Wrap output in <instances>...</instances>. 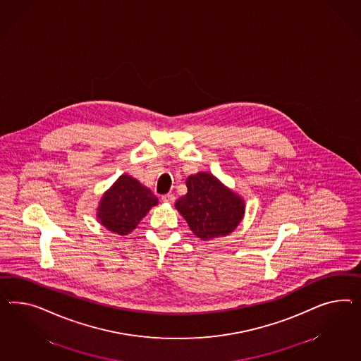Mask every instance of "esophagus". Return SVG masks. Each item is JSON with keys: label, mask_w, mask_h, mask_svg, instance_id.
I'll return each instance as SVG.
<instances>
[{"label": "esophagus", "mask_w": 361, "mask_h": 361, "mask_svg": "<svg viewBox=\"0 0 361 361\" xmlns=\"http://www.w3.org/2000/svg\"><path fill=\"white\" fill-rule=\"evenodd\" d=\"M161 200H163V202H166V204H173L176 197L173 195H164L161 197Z\"/></svg>", "instance_id": "obj_1"}]
</instances>
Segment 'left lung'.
<instances>
[{
  "label": "left lung",
  "instance_id": "1",
  "mask_svg": "<svg viewBox=\"0 0 361 361\" xmlns=\"http://www.w3.org/2000/svg\"><path fill=\"white\" fill-rule=\"evenodd\" d=\"M188 193L175 207L195 236L210 240L233 233L243 219L244 201L212 173L198 172L186 178Z\"/></svg>",
  "mask_w": 361,
  "mask_h": 361
}]
</instances>
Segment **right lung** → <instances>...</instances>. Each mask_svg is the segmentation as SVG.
Masks as SVG:
<instances>
[{
  "label": "right lung",
  "instance_id": "obj_1",
  "mask_svg": "<svg viewBox=\"0 0 361 361\" xmlns=\"http://www.w3.org/2000/svg\"><path fill=\"white\" fill-rule=\"evenodd\" d=\"M157 204V197L137 178L122 175L102 195L97 221L116 234H130L149 209Z\"/></svg>",
  "mask_w": 361,
  "mask_h": 361
}]
</instances>
